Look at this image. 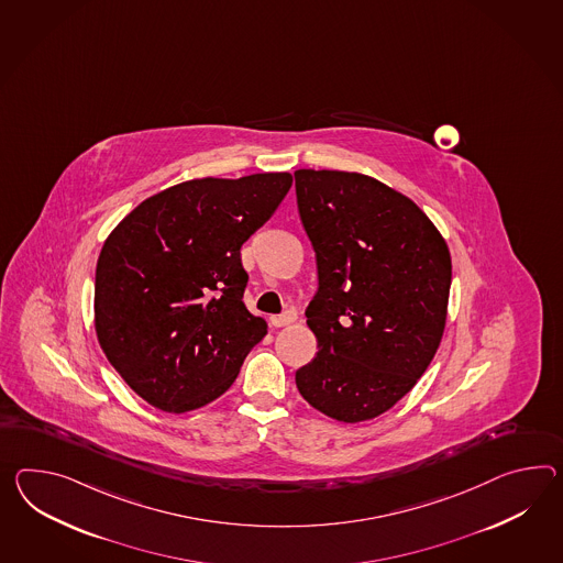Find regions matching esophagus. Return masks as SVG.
Segmentation results:
<instances>
[{
    "mask_svg": "<svg viewBox=\"0 0 563 563\" xmlns=\"http://www.w3.org/2000/svg\"><path fill=\"white\" fill-rule=\"evenodd\" d=\"M297 321V313L295 311H285L283 316L271 317V323L275 325V328H285V325H290V323H295Z\"/></svg>",
    "mask_w": 563,
    "mask_h": 563,
    "instance_id": "1",
    "label": "esophagus"
}]
</instances>
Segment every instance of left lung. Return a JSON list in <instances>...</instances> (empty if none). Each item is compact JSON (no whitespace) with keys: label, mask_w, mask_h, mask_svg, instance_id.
Returning a JSON list of instances; mask_svg holds the SVG:
<instances>
[{"label":"left lung","mask_w":563,"mask_h":563,"mask_svg":"<svg viewBox=\"0 0 563 563\" xmlns=\"http://www.w3.org/2000/svg\"><path fill=\"white\" fill-rule=\"evenodd\" d=\"M295 189L319 275L305 311L319 352L295 374L297 388L335 421H368L395 407L438 352L450 247L421 207L368 175L301 168Z\"/></svg>","instance_id":"1"}]
</instances>
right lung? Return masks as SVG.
Masks as SVG:
<instances>
[{
	"instance_id": "obj_1",
	"label": "right lung",
	"mask_w": 563,
	"mask_h": 563,
	"mask_svg": "<svg viewBox=\"0 0 563 563\" xmlns=\"http://www.w3.org/2000/svg\"><path fill=\"white\" fill-rule=\"evenodd\" d=\"M292 185L290 173L192 179L144 199L103 242L96 333L137 397L166 412L221 397L266 321L242 301L240 247Z\"/></svg>"
}]
</instances>
